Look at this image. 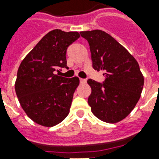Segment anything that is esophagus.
Here are the masks:
<instances>
[{"mask_svg":"<svg viewBox=\"0 0 159 159\" xmlns=\"http://www.w3.org/2000/svg\"><path fill=\"white\" fill-rule=\"evenodd\" d=\"M80 83H86V80L83 79V78H80Z\"/></svg>","mask_w":159,"mask_h":159,"instance_id":"obj_1","label":"esophagus"}]
</instances>
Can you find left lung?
<instances>
[{
    "mask_svg": "<svg viewBox=\"0 0 159 159\" xmlns=\"http://www.w3.org/2000/svg\"><path fill=\"white\" fill-rule=\"evenodd\" d=\"M89 44L93 68L104 71L103 84L88 80L89 105L93 114L109 123H118L133 111L143 89L144 76L133 55L103 30L81 31Z\"/></svg>",
    "mask_w": 159,
    "mask_h": 159,
    "instance_id": "obj_1",
    "label": "left lung"
}]
</instances>
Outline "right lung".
<instances>
[{
  "instance_id": "right-lung-1",
  "label": "right lung",
  "mask_w": 159,
  "mask_h": 159,
  "mask_svg": "<svg viewBox=\"0 0 159 159\" xmlns=\"http://www.w3.org/2000/svg\"><path fill=\"white\" fill-rule=\"evenodd\" d=\"M79 37L77 31L51 30L19 66L16 94L26 115L42 126H55L69 114L79 78H66L54 72L59 67H67V48Z\"/></svg>"
}]
</instances>
